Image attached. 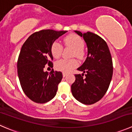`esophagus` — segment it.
<instances>
[{"label":"esophagus","mask_w":132,"mask_h":132,"mask_svg":"<svg viewBox=\"0 0 132 132\" xmlns=\"http://www.w3.org/2000/svg\"><path fill=\"white\" fill-rule=\"evenodd\" d=\"M66 75H67V73H62V76H63V77H65Z\"/></svg>","instance_id":"1"}]
</instances>
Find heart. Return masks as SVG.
Wrapping results in <instances>:
<instances>
[{
    "label": "heart",
    "mask_w": 132,
    "mask_h": 132,
    "mask_svg": "<svg viewBox=\"0 0 132 132\" xmlns=\"http://www.w3.org/2000/svg\"><path fill=\"white\" fill-rule=\"evenodd\" d=\"M64 43L66 46L71 47L73 49V56L78 59H82L84 55L83 48L84 42L81 38L75 34H70L64 39ZM62 45L57 41H55L51 46V53L54 58H59L62 52ZM78 66L77 61L75 59H60L55 63V68L58 71L68 73L75 68Z\"/></svg>",
    "instance_id": "b5f03b06"
}]
</instances>
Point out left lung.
I'll return each instance as SVG.
<instances>
[{
    "label": "left lung",
    "mask_w": 132,
    "mask_h": 132,
    "mask_svg": "<svg viewBox=\"0 0 132 132\" xmlns=\"http://www.w3.org/2000/svg\"><path fill=\"white\" fill-rule=\"evenodd\" d=\"M75 32L86 43L88 55L82 65L77 68L83 73L75 75L71 93L82 104H94L103 98L109 88L113 75L112 56L106 43L101 37L89 31L85 34Z\"/></svg>",
    "instance_id": "8db88e82"
}]
</instances>
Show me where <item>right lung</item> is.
<instances>
[{"label":"right lung","instance_id":"right-lung-1","mask_svg":"<svg viewBox=\"0 0 132 132\" xmlns=\"http://www.w3.org/2000/svg\"><path fill=\"white\" fill-rule=\"evenodd\" d=\"M67 31L43 29L28 38L22 46L17 61L19 81L26 95L37 103H46L55 96L62 79L61 71H44L46 65L53 67L51 46Z\"/></svg>","mask_w":132,"mask_h":132}]
</instances>
